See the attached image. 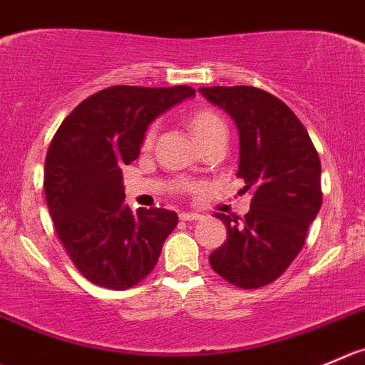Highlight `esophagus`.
I'll list each match as a JSON object with an SVG mask.
<instances>
[{"instance_id":"1","label":"esophagus","mask_w":365,"mask_h":365,"mask_svg":"<svg viewBox=\"0 0 365 365\" xmlns=\"http://www.w3.org/2000/svg\"><path fill=\"white\" fill-rule=\"evenodd\" d=\"M180 219L182 221H200V219H203V215L197 214V212H182Z\"/></svg>"}]
</instances>
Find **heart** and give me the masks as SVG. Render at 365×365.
Masks as SVG:
<instances>
[{
	"label": "heart",
	"instance_id": "b5f03b06",
	"mask_svg": "<svg viewBox=\"0 0 365 365\" xmlns=\"http://www.w3.org/2000/svg\"><path fill=\"white\" fill-rule=\"evenodd\" d=\"M189 126H190V132H192L194 139L200 143L201 139H205V137H208L210 133H214L215 130L225 128V123H222L221 118H219L217 114H214V112L201 110V112H196V114L190 118ZM150 143H151V133L146 137V144H150Z\"/></svg>",
	"mask_w": 365,
	"mask_h": 365
}]
</instances>
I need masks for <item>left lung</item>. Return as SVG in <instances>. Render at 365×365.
I'll return each instance as SVG.
<instances>
[{"label": "left lung", "mask_w": 365, "mask_h": 365, "mask_svg": "<svg viewBox=\"0 0 365 365\" xmlns=\"http://www.w3.org/2000/svg\"><path fill=\"white\" fill-rule=\"evenodd\" d=\"M239 132V171L253 190L244 219L215 214L226 240L212 251L219 277L240 289H258L280 278L305 244L323 203L321 162L309 132L282 100L257 87H200Z\"/></svg>", "instance_id": "8db88e82"}]
</instances>
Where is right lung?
<instances>
[{
	"instance_id": "obj_1",
	"label": "right lung",
	"mask_w": 365,
	"mask_h": 365,
	"mask_svg": "<svg viewBox=\"0 0 365 365\" xmlns=\"http://www.w3.org/2000/svg\"><path fill=\"white\" fill-rule=\"evenodd\" d=\"M194 96L185 85H115L81 101L56 130L44 164L46 203L60 242L88 282L125 291L157 265L178 215L132 212L123 168L139 157L151 123Z\"/></svg>"
}]
</instances>
